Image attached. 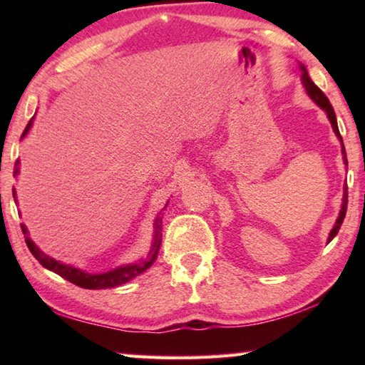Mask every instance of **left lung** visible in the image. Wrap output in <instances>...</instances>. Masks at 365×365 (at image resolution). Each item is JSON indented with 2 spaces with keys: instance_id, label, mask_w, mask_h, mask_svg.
<instances>
[{
  "instance_id": "left-lung-1",
  "label": "left lung",
  "mask_w": 365,
  "mask_h": 365,
  "mask_svg": "<svg viewBox=\"0 0 365 365\" xmlns=\"http://www.w3.org/2000/svg\"><path fill=\"white\" fill-rule=\"evenodd\" d=\"M301 66V78H302V85H304V88H306V93L309 95V98H311V100L317 104L319 108H322L325 113H327V117H329V120L331 122V127H333V132L336 133V137L339 138V141H341V151H343V159H344V164L348 165V159H346V151H344V145H343V138H341V135H339V130H338V123H336V115H335V110H333V108H331V104H330V101H329V98H327L325 95H324V91L319 88V86L312 82L311 80V77H309V73H307V71H306V67L302 66V64H299ZM346 209H348V187H344V193H343V205H341V211H339V215H338V219H336V222H335V225H333V228H331V232H330V235H329V243L331 242L333 238L336 237V233H338V230H339V227H341V224H343V220H344V215H346Z\"/></svg>"
}]
</instances>
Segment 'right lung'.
Masks as SVG:
<instances>
[{
  "label": "right lung",
  "mask_w": 365,
  "mask_h": 365,
  "mask_svg": "<svg viewBox=\"0 0 365 365\" xmlns=\"http://www.w3.org/2000/svg\"><path fill=\"white\" fill-rule=\"evenodd\" d=\"M32 122L34 119L27 123L26 130H24L22 137H26L27 132L30 130V127H32ZM19 174V160H16V165H14V175ZM12 196L16 197V190L12 188ZM168 206V205H165ZM163 217H160V212L156 219V230H154V243H153V248L151 251L148 252L146 259H140L138 262L135 264H127V265H122V267H117L114 270H109V272H104V274H88V272H83L80 269L72 267V265H66L63 262L56 261V259L46 256L45 252H43L38 246H36L32 240L29 238V232L26 225L22 224V232L26 235V243L29 246V250L32 255L35 256L36 261H38L43 267L48 269V270H53L54 274H58L66 279L67 282L73 283V285H77L80 288H86V289H101V288H114V287H119L123 285V283H127L128 280H132L133 277H137L140 274H143L146 269H150L153 262L156 261L158 257V251H159V246H160V238H163V235H160V228H163Z\"/></svg>",
  "instance_id": "add662e5"
}]
</instances>
